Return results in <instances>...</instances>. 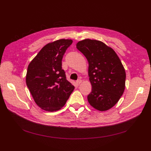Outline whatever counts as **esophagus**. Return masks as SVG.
Returning <instances> with one entry per match:
<instances>
[{"instance_id": "34e87169", "label": "esophagus", "mask_w": 151, "mask_h": 151, "mask_svg": "<svg viewBox=\"0 0 151 151\" xmlns=\"http://www.w3.org/2000/svg\"><path fill=\"white\" fill-rule=\"evenodd\" d=\"M81 83H82V80H78L76 81V83L77 85L80 84Z\"/></svg>"}]
</instances>
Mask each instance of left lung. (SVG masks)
<instances>
[{
  "label": "left lung",
  "instance_id": "8db88e82",
  "mask_svg": "<svg viewBox=\"0 0 151 151\" xmlns=\"http://www.w3.org/2000/svg\"><path fill=\"white\" fill-rule=\"evenodd\" d=\"M76 48L89 63L88 75L92 91L88 96L89 104L99 111H106L118 102L125 88L126 73L113 49L104 42L86 39Z\"/></svg>",
  "mask_w": 151,
  "mask_h": 151
}]
</instances>
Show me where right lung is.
Here are the masks:
<instances>
[{
	"mask_svg": "<svg viewBox=\"0 0 151 151\" xmlns=\"http://www.w3.org/2000/svg\"><path fill=\"white\" fill-rule=\"evenodd\" d=\"M71 39H58L48 43L28 65L26 83L37 106L45 111L62 109L74 90L62 69L65 51Z\"/></svg>",
	"mask_w": 151,
	"mask_h": 151,
	"instance_id": "1",
	"label": "right lung"
}]
</instances>
